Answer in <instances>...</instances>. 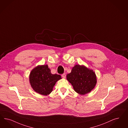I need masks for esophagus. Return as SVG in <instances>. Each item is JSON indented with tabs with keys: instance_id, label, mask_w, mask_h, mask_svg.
I'll return each instance as SVG.
<instances>
[{
	"instance_id": "1",
	"label": "esophagus",
	"mask_w": 128,
	"mask_h": 128,
	"mask_svg": "<svg viewBox=\"0 0 128 128\" xmlns=\"http://www.w3.org/2000/svg\"><path fill=\"white\" fill-rule=\"evenodd\" d=\"M62 77L63 78H66V74H65V73H64V74H63L62 75Z\"/></svg>"
}]
</instances>
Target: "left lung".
Masks as SVG:
<instances>
[{"label": "left lung", "instance_id": "1", "mask_svg": "<svg viewBox=\"0 0 128 128\" xmlns=\"http://www.w3.org/2000/svg\"><path fill=\"white\" fill-rule=\"evenodd\" d=\"M66 80L73 86L75 92L84 95L92 90L97 83L95 72L84 65H75L72 72L66 75Z\"/></svg>", "mask_w": 128, "mask_h": 128}]
</instances>
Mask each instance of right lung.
I'll return each mask as SVG.
<instances>
[{"instance_id":"obj_1","label":"right lung","mask_w":128,"mask_h":128,"mask_svg":"<svg viewBox=\"0 0 128 128\" xmlns=\"http://www.w3.org/2000/svg\"><path fill=\"white\" fill-rule=\"evenodd\" d=\"M60 79V75L51 73L48 65L36 66L31 71L29 76V81L33 90L44 96L49 95L56 83Z\"/></svg>"}]
</instances>
